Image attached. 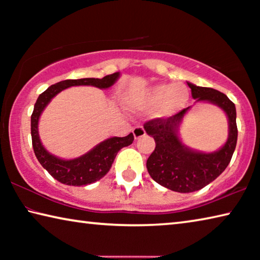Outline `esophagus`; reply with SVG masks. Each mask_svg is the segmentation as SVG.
Here are the masks:
<instances>
[{
  "label": "esophagus",
  "instance_id": "esophagus-1",
  "mask_svg": "<svg viewBox=\"0 0 260 260\" xmlns=\"http://www.w3.org/2000/svg\"><path fill=\"white\" fill-rule=\"evenodd\" d=\"M133 134H134L135 140H138V139L142 138V136L146 135V131H144L142 126H136L135 128L133 129Z\"/></svg>",
  "mask_w": 260,
  "mask_h": 260
}]
</instances>
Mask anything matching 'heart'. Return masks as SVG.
I'll return each instance as SVG.
<instances>
[{
    "instance_id": "b5f03b06",
    "label": "heart",
    "mask_w": 260,
    "mask_h": 260,
    "mask_svg": "<svg viewBox=\"0 0 260 260\" xmlns=\"http://www.w3.org/2000/svg\"><path fill=\"white\" fill-rule=\"evenodd\" d=\"M190 99L183 83H158L141 93L129 96L126 105L131 110H157L160 117H171L181 111Z\"/></svg>"
}]
</instances>
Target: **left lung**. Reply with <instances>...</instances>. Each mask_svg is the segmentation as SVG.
I'll return each mask as SVG.
<instances>
[{
	"label": "left lung",
	"mask_w": 260,
	"mask_h": 260,
	"mask_svg": "<svg viewBox=\"0 0 260 260\" xmlns=\"http://www.w3.org/2000/svg\"><path fill=\"white\" fill-rule=\"evenodd\" d=\"M187 83L195 103L214 104L225 112L228 119V138L221 148L212 152L187 147L180 139L179 129L191 107L166 119L157 118L144 124V131L156 142L155 150L147 160L148 172L160 186L178 192L200 190L217 179L230 164L237 141L235 104L213 88Z\"/></svg>",
	"instance_id": "8db88e82"
}]
</instances>
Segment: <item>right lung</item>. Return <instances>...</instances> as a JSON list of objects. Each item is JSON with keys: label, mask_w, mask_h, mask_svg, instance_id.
Returning a JSON list of instances; mask_svg holds the SVG:
<instances>
[{"label": "right lung", "mask_w": 260, "mask_h": 260, "mask_svg": "<svg viewBox=\"0 0 260 260\" xmlns=\"http://www.w3.org/2000/svg\"><path fill=\"white\" fill-rule=\"evenodd\" d=\"M119 77L120 73L116 72L102 79L85 78L77 80H63L50 86L38 98L30 116V135H32L34 153L43 169H46L48 173L57 181L68 186H85L99 181L111 169L118 151L121 148L128 147L133 143L134 135L131 133L124 138H117V136L109 138L90 149L85 155L73 159H63L48 151L43 147L39 136V119L43 110L57 94L67 88L73 86H93L100 89H107L113 86Z\"/></svg>", "instance_id": "add662e5"}]
</instances>
